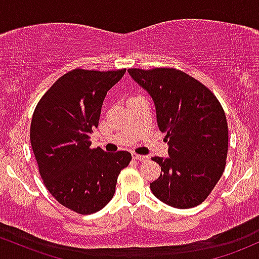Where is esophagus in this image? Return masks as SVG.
<instances>
[{
  "mask_svg": "<svg viewBox=\"0 0 259 259\" xmlns=\"http://www.w3.org/2000/svg\"><path fill=\"white\" fill-rule=\"evenodd\" d=\"M133 159L138 161H145L148 160V156L147 155H141V154H133Z\"/></svg>",
  "mask_w": 259,
  "mask_h": 259,
  "instance_id": "obj_1",
  "label": "esophagus"
}]
</instances>
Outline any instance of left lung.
<instances>
[{"label":"left lung","mask_w":259,"mask_h":259,"mask_svg":"<svg viewBox=\"0 0 259 259\" xmlns=\"http://www.w3.org/2000/svg\"><path fill=\"white\" fill-rule=\"evenodd\" d=\"M128 73L150 94L159 130L166 133L168 158H152L161 174L150 190L174 208L197 207L225 168L229 131L222 104L204 84L180 69L130 68Z\"/></svg>","instance_id":"1"}]
</instances>
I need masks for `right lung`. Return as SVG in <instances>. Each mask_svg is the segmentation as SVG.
<instances>
[{"label":"right lung","mask_w":259,"mask_h":259,"mask_svg":"<svg viewBox=\"0 0 259 259\" xmlns=\"http://www.w3.org/2000/svg\"><path fill=\"white\" fill-rule=\"evenodd\" d=\"M126 73L75 68L51 85L34 110L30 143L44 185L63 207L93 214L114 197L117 177L128 166V152L92 148L107 91Z\"/></svg>","instance_id":"obj_1"}]
</instances>
